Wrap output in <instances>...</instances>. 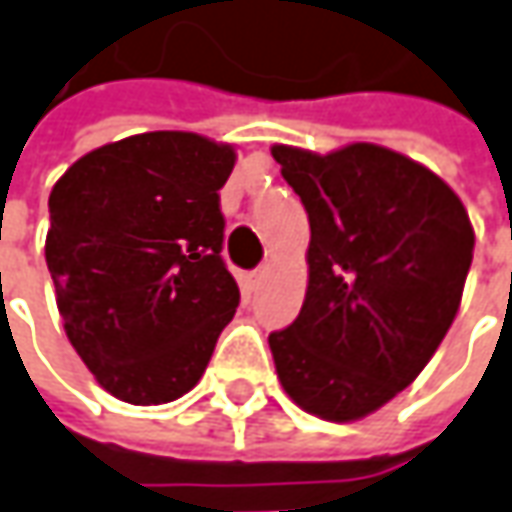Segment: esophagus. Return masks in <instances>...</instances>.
I'll use <instances>...</instances> for the list:
<instances>
[{"label":"esophagus","mask_w":512,"mask_h":512,"mask_svg":"<svg viewBox=\"0 0 512 512\" xmlns=\"http://www.w3.org/2000/svg\"><path fill=\"white\" fill-rule=\"evenodd\" d=\"M266 277V269H255V272H249L246 277H243V283H246V289L255 291L257 286H260V280Z\"/></svg>","instance_id":"34e87169"}]
</instances>
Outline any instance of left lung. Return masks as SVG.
Masks as SVG:
<instances>
[{
    "label": "left lung",
    "mask_w": 512,
    "mask_h": 512,
    "mask_svg": "<svg viewBox=\"0 0 512 512\" xmlns=\"http://www.w3.org/2000/svg\"><path fill=\"white\" fill-rule=\"evenodd\" d=\"M311 226L297 320L269 334L283 391L351 422L408 388L445 340L473 260L465 206L439 175L377 144L272 147Z\"/></svg>",
    "instance_id": "obj_1"
}]
</instances>
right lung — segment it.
<instances>
[{
  "label": "right lung",
  "mask_w": 512,
  "mask_h": 512,
  "mask_svg": "<svg viewBox=\"0 0 512 512\" xmlns=\"http://www.w3.org/2000/svg\"><path fill=\"white\" fill-rule=\"evenodd\" d=\"M232 167L229 144L161 130L87 152L53 186L45 257L56 306L113 397H184L235 317L218 195Z\"/></svg>",
  "instance_id": "obj_1"
}]
</instances>
